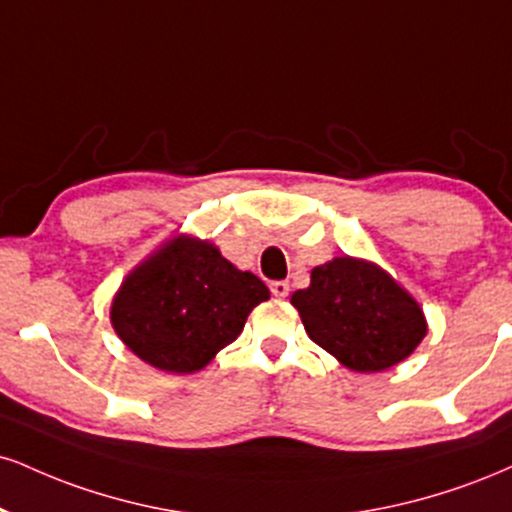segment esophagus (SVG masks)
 <instances>
[{
	"instance_id": "esophagus-1",
	"label": "esophagus",
	"mask_w": 512,
	"mask_h": 512,
	"mask_svg": "<svg viewBox=\"0 0 512 512\" xmlns=\"http://www.w3.org/2000/svg\"><path fill=\"white\" fill-rule=\"evenodd\" d=\"M288 291H291L288 281H274L272 283V295H274V298H286Z\"/></svg>"
}]
</instances>
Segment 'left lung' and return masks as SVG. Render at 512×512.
<instances>
[{
  "instance_id": "left-lung-1",
  "label": "left lung",
  "mask_w": 512,
  "mask_h": 512,
  "mask_svg": "<svg viewBox=\"0 0 512 512\" xmlns=\"http://www.w3.org/2000/svg\"><path fill=\"white\" fill-rule=\"evenodd\" d=\"M307 336L353 372H384L427 334L417 300L374 262L334 257L291 295Z\"/></svg>"
}]
</instances>
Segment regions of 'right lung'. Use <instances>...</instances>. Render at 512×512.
<instances>
[{
	"label": "right lung",
	"instance_id": "1",
	"mask_svg": "<svg viewBox=\"0 0 512 512\" xmlns=\"http://www.w3.org/2000/svg\"><path fill=\"white\" fill-rule=\"evenodd\" d=\"M269 288L240 272L209 240L176 236L121 283L112 326L147 365L193 374L236 341Z\"/></svg>",
	"mask_w": 512,
	"mask_h": 512
}]
</instances>
